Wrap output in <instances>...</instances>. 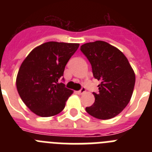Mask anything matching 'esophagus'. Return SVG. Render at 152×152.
Instances as JSON below:
<instances>
[{"mask_svg":"<svg viewBox=\"0 0 152 152\" xmlns=\"http://www.w3.org/2000/svg\"><path fill=\"white\" fill-rule=\"evenodd\" d=\"M85 92H86L85 88H82L80 90V91H77V94H84V93H85Z\"/></svg>","mask_w":152,"mask_h":152,"instance_id":"esophagus-1","label":"esophagus"}]
</instances>
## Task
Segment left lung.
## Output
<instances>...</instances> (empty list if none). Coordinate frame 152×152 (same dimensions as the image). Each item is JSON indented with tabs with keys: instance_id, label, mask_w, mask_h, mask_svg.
I'll return each mask as SVG.
<instances>
[{
	"instance_id": "obj_1",
	"label": "left lung",
	"mask_w": 152,
	"mask_h": 152,
	"mask_svg": "<svg viewBox=\"0 0 152 152\" xmlns=\"http://www.w3.org/2000/svg\"><path fill=\"white\" fill-rule=\"evenodd\" d=\"M80 51L89 60L94 77L100 80L99 93H93L95 102L86 111L96 119H112L131 100L135 72L123 52L107 42H88L80 46Z\"/></svg>"
}]
</instances>
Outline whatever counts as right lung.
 <instances>
[{
  "mask_svg": "<svg viewBox=\"0 0 152 152\" xmlns=\"http://www.w3.org/2000/svg\"><path fill=\"white\" fill-rule=\"evenodd\" d=\"M78 43L48 42L36 47L24 59L16 80L18 94L37 116L49 117L64 110L73 91L58 80Z\"/></svg>",
  "mask_w": 152,
  "mask_h": 152,
  "instance_id": "1",
  "label": "right lung"
}]
</instances>
